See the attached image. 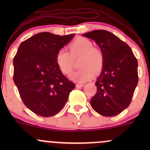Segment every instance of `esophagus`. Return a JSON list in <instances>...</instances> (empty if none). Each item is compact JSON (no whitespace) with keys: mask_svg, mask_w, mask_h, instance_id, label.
<instances>
[{"mask_svg":"<svg viewBox=\"0 0 150 150\" xmlns=\"http://www.w3.org/2000/svg\"><path fill=\"white\" fill-rule=\"evenodd\" d=\"M84 85H85V84H84V83H77L76 84V87H77V88H80V87H83Z\"/></svg>","mask_w":150,"mask_h":150,"instance_id":"obj_1","label":"esophagus"}]
</instances>
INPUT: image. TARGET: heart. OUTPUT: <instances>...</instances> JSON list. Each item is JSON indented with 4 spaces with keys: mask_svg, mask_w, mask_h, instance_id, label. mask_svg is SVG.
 Segmentation results:
<instances>
[{
    "mask_svg": "<svg viewBox=\"0 0 150 150\" xmlns=\"http://www.w3.org/2000/svg\"><path fill=\"white\" fill-rule=\"evenodd\" d=\"M69 52L61 49L56 55V63L65 75H70L74 67V60L80 58V69L71 75V78L79 82L89 80L102 69L104 56L102 51L93 46L92 41L85 37H77L68 44Z\"/></svg>",
    "mask_w": 150,
    "mask_h": 150,
    "instance_id": "b5f03b06",
    "label": "heart"
}]
</instances>
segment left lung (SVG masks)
<instances>
[{
    "instance_id": "1",
    "label": "left lung",
    "mask_w": 150,
    "mask_h": 150,
    "mask_svg": "<svg viewBox=\"0 0 150 150\" xmlns=\"http://www.w3.org/2000/svg\"><path fill=\"white\" fill-rule=\"evenodd\" d=\"M94 39L104 56L103 70L95 85L97 93L90 100L98 113L113 116L130 105L138 82L137 61L128 44L106 30L83 34Z\"/></svg>"
}]
</instances>
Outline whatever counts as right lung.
<instances>
[{
  "label": "right lung",
  "mask_w": 150,
  "mask_h": 150,
  "mask_svg": "<svg viewBox=\"0 0 150 150\" xmlns=\"http://www.w3.org/2000/svg\"><path fill=\"white\" fill-rule=\"evenodd\" d=\"M75 34L41 32L24 41L13 58V80L24 104L36 114L53 116L63 108L75 84L56 63L58 51Z\"/></svg>",
  "instance_id": "add662e5"
}]
</instances>
